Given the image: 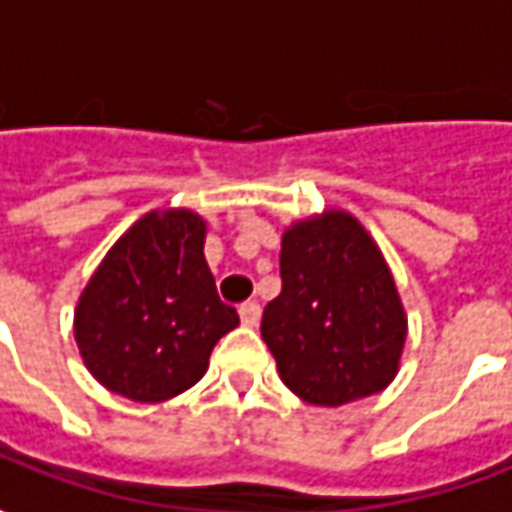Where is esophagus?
<instances>
[{
    "label": "esophagus",
    "instance_id": "esophagus-1",
    "mask_svg": "<svg viewBox=\"0 0 512 512\" xmlns=\"http://www.w3.org/2000/svg\"><path fill=\"white\" fill-rule=\"evenodd\" d=\"M240 321H243V326H257L260 323V303L257 300H246L240 306Z\"/></svg>",
    "mask_w": 512,
    "mask_h": 512
}]
</instances>
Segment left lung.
<instances>
[{
    "label": "left lung",
    "mask_w": 512,
    "mask_h": 512,
    "mask_svg": "<svg viewBox=\"0 0 512 512\" xmlns=\"http://www.w3.org/2000/svg\"><path fill=\"white\" fill-rule=\"evenodd\" d=\"M283 289L260 335L280 381L315 407H344L392 384L407 312L372 234L344 209L295 220L280 237Z\"/></svg>",
    "instance_id": "8db88e82"
}]
</instances>
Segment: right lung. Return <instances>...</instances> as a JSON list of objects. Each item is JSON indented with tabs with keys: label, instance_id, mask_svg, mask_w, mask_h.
I'll return each mask as SVG.
<instances>
[{
	"label": "right lung",
	"instance_id": "right-lung-1",
	"mask_svg": "<svg viewBox=\"0 0 512 512\" xmlns=\"http://www.w3.org/2000/svg\"><path fill=\"white\" fill-rule=\"evenodd\" d=\"M206 220L191 209L143 214L108 249L74 309V338L108 392L140 404L194 387L214 344L240 323L217 298L203 255Z\"/></svg>",
	"mask_w": 512,
	"mask_h": 512
}]
</instances>
